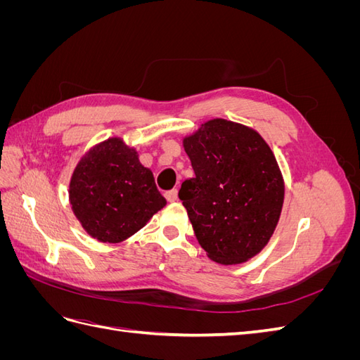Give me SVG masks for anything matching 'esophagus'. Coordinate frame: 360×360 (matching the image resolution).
Segmentation results:
<instances>
[{"label":"esophagus","instance_id":"esophagus-1","mask_svg":"<svg viewBox=\"0 0 360 360\" xmlns=\"http://www.w3.org/2000/svg\"><path fill=\"white\" fill-rule=\"evenodd\" d=\"M165 198H167V201H169V202H174V201H177V189H172V191H168V192H165Z\"/></svg>","mask_w":360,"mask_h":360}]
</instances>
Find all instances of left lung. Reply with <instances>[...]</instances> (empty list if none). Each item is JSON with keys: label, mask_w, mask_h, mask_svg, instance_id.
Instances as JSON below:
<instances>
[{"label": "left lung", "mask_w": 360, "mask_h": 360, "mask_svg": "<svg viewBox=\"0 0 360 360\" xmlns=\"http://www.w3.org/2000/svg\"><path fill=\"white\" fill-rule=\"evenodd\" d=\"M195 176L179 198L210 259L240 264L261 252L278 225L284 179L274 151L248 126L213 118L183 139Z\"/></svg>", "instance_id": "obj_1"}]
</instances>
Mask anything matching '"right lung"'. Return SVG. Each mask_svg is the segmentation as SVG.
I'll list each match as a JSON object with an SVG mask.
<instances>
[{
  "label": "right lung",
  "mask_w": 360,
  "mask_h": 360,
  "mask_svg": "<svg viewBox=\"0 0 360 360\" xmlns=\"http://www.w3.org/2000/svg\"><path fill=\"white\" fill-rule=\"evenodd\" d=\"M72 210L84 230L102 243H120L141 230L167 200L153 172L122 138L94 146L76 165L69 186Z\"/></svg>",
  "instance_id": "right-lung-1"
}]
</instances>
